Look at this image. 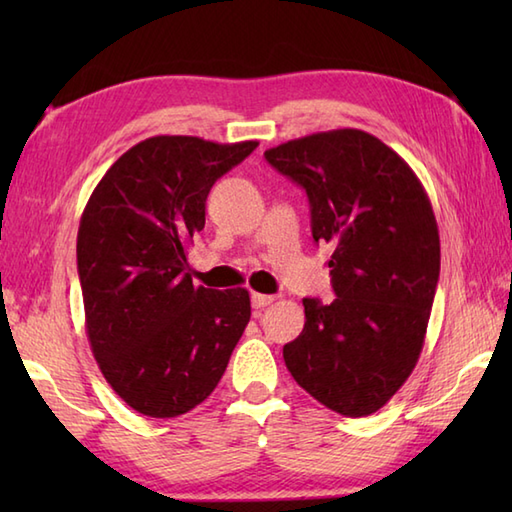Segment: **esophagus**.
Instances as JSON below:
<instances>
[{
    "mask_svg": "<svg viewBox=\"0 0 512 512\" xmlns=\"http://www.w3.org/2000/svg\"><path fill=\"white\" fill-rule=\"evenodd\" d=\"M250 301H253V308H266L270 306V303L275 301L273 295H259V292H253V297H250Z\"/></svg>",
    "mask_w": 512,
    "mask_h": 512,
    "instance_id": "34e87169",
    "label": "esophagus"
}]
</instances>
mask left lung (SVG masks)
<instances>
[{"label": "left lung", "instance_id": "1", "mask_svg": "<svg viewBox=\"0 0 512 512\" xmlns=\"http://www.w3.org/2000/svg\"><path fill=\"white\" fill-rule=\"evenodd\" d=\"M306 189L312 237L330 244L336 299H303L306 325L284 345L292 378L347 418L378 411L416 367L440 277V235L416 173L363 129L266 149Z\"/></svg>", "mask_w": 512, "mask_h": 512}]
</instances>
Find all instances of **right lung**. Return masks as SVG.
<instances>
[{
    "mask_svg": "<svg viewBox=\"0 0 512 512\" xmlns=\"http://www.w3.org/2000/svg\"><path fill=\"white\" fill-rule=\"evenodd\" d=\"M257 140L151 136L107 169L76 235L85 332L112 389L149 418H176L220 383L250 321L246 288L193 286L187 246L217 178Z\"/></svg>",
    "mask_w": 512,
    "mask_h": 512,
    "instance_id": "add662e5",
    "label": "right lung"
}]
</instances>
